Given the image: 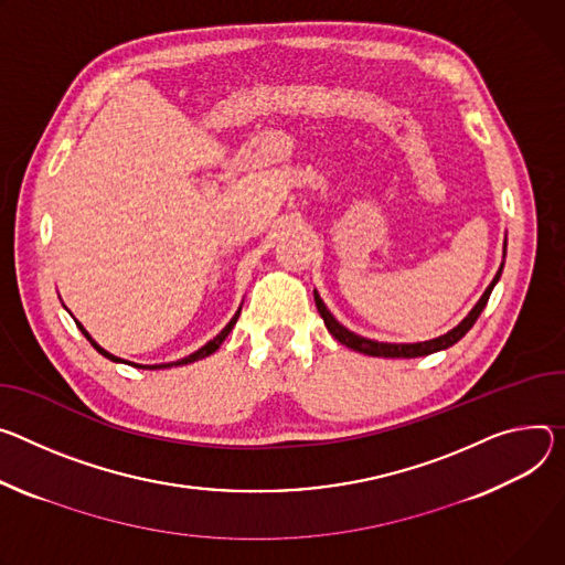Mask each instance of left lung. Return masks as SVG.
I'll return each instance as SVG.
<instances>
[{
	"mask_svg": "<svg viewBox=\"0 0 565 565\" xmlns=\"http://www.w3.org/2000/svg\"><path fill=\"white\" fill-rule=\"evenodd\" d=\"M500 273H502V266H500V270H498V275L493 277V281L489 284V288L484 290V295L480 297V301L473 306V311L461 320L452 331H448L446 335H439V338H435V340H428V342H415V344H390V342H376V340H367V338H361V335H355V333H351L349 329H344L340 322H335V318L327 311V306H324V301L320 299V295L316 292V306H318V311H320V316H322V320H324V324H327V329H329V333L338 340V342H342V344H347L349 349H353V351H361V353H367V355H383V358H419V355H428V353H435V351H441V349H448V347H452L457 340H461L465 338L469 331H471V327L476 324V320L480 318V313L484 311V306H487V301H489V295H491V290H493V286H495V281L500 279Z\"/></svg>",
	"mask_w": 565,
	"mask_h": 565,
	"instance_id": "left-lung-1",
	"label": "left lung"
}]
</instances>
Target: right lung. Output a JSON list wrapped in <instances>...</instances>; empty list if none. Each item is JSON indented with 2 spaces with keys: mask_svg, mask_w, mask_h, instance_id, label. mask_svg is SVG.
Segmentation results:
<instances>
[{
  "mask_svg": "<svg viewBox=\"0 0 565 565\" xmlns=\"http://www.w3.org/2000/svg\"><path fill=\"white\" fill-rule=\"evenodd\" d=\"M238 313H241V311H238ZM238 313H236V316L230 320V324H227V327H225V329H223V331H221V333H218V335H216L212 342H207V344H204L202 349H198L195 353H191V355L182 358V361H178V363H169V365H148V367H141V365H132V363H128V365H132V367H141V370H167V367H173V365H175V367H178V365H189V363H195V361H200V358H207V355H212V353H214V351H216V349L223 344V340L230 335V331L234 329V324H236V320H238ZM76 324H78V322H76ZM78 329L83 331V335H85V338L92 342V347H94V349H96L100 355L110 358L113 363H126V361H121V358H117V355L108 353L106 349H100V347H98V344H96V342L89 338V333H87V331H85L81 324H78Z\"/></svg>",
  "mask_w": 565,
  "mask_h": 565,
  "instance_id": "right-lung-1",
  "label": "right lung"
}]
</instances>
